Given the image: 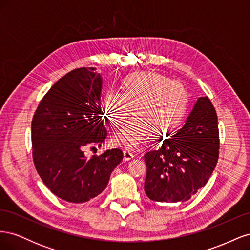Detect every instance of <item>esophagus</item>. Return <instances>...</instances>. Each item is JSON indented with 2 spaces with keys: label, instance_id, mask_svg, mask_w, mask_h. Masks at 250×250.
<instances>
[{
  "label": "esophagus",
  "instance_id": "esophagus-1",
  "mask_svg": "<svg viewBox=\"0 0 250 250\" xmlns=\"http://www.w3.org/2000/svg\"><path fill=\"white\" fill-rule=\"evenodd\" d=\"M123 153H124V160H125V161H130V160H132V158L135 156L132 152H130L129 150H125Z\"/></svg>",
  "mask_w": 250,
  "mask_h": 250
}]
</instances>
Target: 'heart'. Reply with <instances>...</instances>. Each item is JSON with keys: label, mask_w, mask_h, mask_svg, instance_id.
I'll return each mask as SVG.
<instances>
[{"label": "heart", "mask_w": 250, "mask_h": 250, "mask_svg": "<svg viewBox=\"0 0 250 250\" xmlns=\"http://www.w3.org/2000/svg\"><path fill=\"white\" fill-rule=\"evenodd\" d=\"M122 93L108 90L100 103L105 118L115 125L125 122L135 109V118L112 137L113 145L138 149L154 137L156 130L168 133L179 125L188 107V95L184 84L154 72H138L126 76Z\"/></svg>", "instance_id": "1"}]
</instances>
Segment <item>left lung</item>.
<instances>
[{
	"label": "left lung",
	"instance_id": "obj_1",
	"mask_svg": "<svg viewBox=\"0 0 250 250\" xmlns=\"http://www.w3.org/2000/svg\"><path fill=\"white\" fill-rule=\"evenodd\" d=\"M219 147L217 112L208 97H200L184 127L144 155L148 198L164 203L188 201L215 170Z\"/></svg>",
	"mask_w": 250,
	"mask_h": 250
}]
</instances>
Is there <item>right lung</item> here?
<instances>
[{
  "label": "right lung",
  "instance_id": "right-lung-1",
  "mask_svg": "<svg viewBox=\"0 0 250 250\" xmlns=\"http://www.w3.org/2000/svg\"><path fill=\"white\" fill-rule=\"evenodd\" d=\"M96 67L75 69L55 82L37 106L31 123L35 169L49 190L67 202L100 195L123 160L120 149L84 156L83 149L106 139Z\"/></svg>",
  "mask_w": 250,
  "mask_h": 250
}]
</instances>
